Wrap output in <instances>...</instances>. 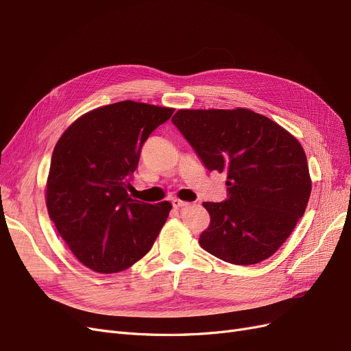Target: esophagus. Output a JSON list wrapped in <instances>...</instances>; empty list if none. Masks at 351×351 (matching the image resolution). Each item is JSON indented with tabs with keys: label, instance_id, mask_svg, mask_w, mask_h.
Wrapping results in <instances>:
<instances>
[{
	"label": "esophagus",
	"instance_id": "34e87169",
	"mask_svg": "<svg viewBox=\"0 0 351 351\" xmlns=\"http://www.w3.org/2000/svg\"><path fill=\"white\" fill-rule=\"evenodd\" d=\"M172 205H173V208L179 209V208H185V206H189L191 204H188V202H184V201H179V199H173V201H172Z\"/></svg>",
	"mask_w": 351,
	"mask_h": 351
}]
</instances>
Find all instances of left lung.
Here are the masks:
<instances>
[{"instance_id":"8db88e82","label":"left lung","mask_w":351,"mask_h":351,"mask_svg":"<svg viewBox=\"0 0 351 351\" xmlns=\"http://www.w3.org/2000/svg\"><path fill=\"white\" fill-rule=\"evenodd\" d=\"M172 123L208 171L226 175V199L204 202L210 223L201 247L235 265L267 260L291 235L310 199L300 142L248 109L179 110Z\"/></svg>"}]
</instances>
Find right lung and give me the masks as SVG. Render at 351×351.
<instances>
[{
    "label": "right lung",
    "instance_id": "add662e5",
    "mask_svg": "<svg viewBox=\"0 0 351 351\" xmlns=\"http://www.w3.org/2000/svg\"><path fill=\"white\" fill-rule=\"evenodd\" d=\"M173 112L119 101L83 114L58 139L45 202L58 234L87 268L125 271L154 245L172 205L136 201L126 188L150 133Z\"/></svg>",
    "mask_w": 351,
    "mask_h": 351
}]
</instances>
